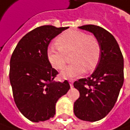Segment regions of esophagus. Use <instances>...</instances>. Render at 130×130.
Instances as JSON below:
<instances>
[{
    "instance_id": "obj_1",
    "label": "esophagus",
    "mask_w": 130,
    "mask_h": 130,
    "mask_svg": "<svg viewBox=\"0 0 130 130\" xmlns=\"http://www.w3.org/2000/svg\"><path fill=\"white\" fill-rule=\"evenodd\" d=\"M68 82H69V84H70V86L72 88L73 87V83H74V81H73V79H69L68 80Z\"/></svg>"
}]
</instances>
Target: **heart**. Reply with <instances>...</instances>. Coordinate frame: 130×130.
Segmentation results:
<instances>
[{
  "label": "heart",
  "mask_w": 130,
  "mask_h": 130,
  "mask_svg": "<svg viewBox=\"0 0 130 130\" xmlns=\"http://www.w3.org/2000/svg\"><path fill=\"white\" fill-rule=\"evenodd\" d=\"M56 45L47 48V56L54 68L62 70L67 63V55L73 52L72 65L62 72L65 78H74L83 74L86 69L94 70L100 58L101 47L98 39L79 30H68L56 40Z\"/></svg>",
  "instance_id": "obj_1"
}]
</instances>
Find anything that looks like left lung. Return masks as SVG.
<instances>
[{
    "label": "left lung",
    "instance_id": "obj_1",
    "mask_svg": "<svg viewBox=\"0 0 130 130\" xmlns=\"http://www.w3.org/2000/svg\"><path fill=\"white\" fill-rule=\"evenodd\" d=\"M79 28L93 33L101 47L93 74L74 83L79 91L74 105V115L80 120L94 122L106 117L117 101L124 83V57L116 39L107 30L92 24Z\"/></svg>",
    "mask_w": 130,
    "mask_h": 130
}]
</instances>
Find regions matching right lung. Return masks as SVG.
Here are the masks:
<instances>
[{
    "label": "right lung",
    "mask_w": 130,
    "mask_h": 130,
    "mask_svg": "<svg viewBox=\"0 0 130 130\" xmlns=\"http://www.w3.org/2000/svg\"><path fill=\"white\" fill-rule=\"evenodd\" d=\"M68 28L39 27L19 41L12 54L9 80L14 100L19 111L32 122L53 118L57 100L70 89L67 80L53 81L58 71L47 56L50 42Z\"/></svg>",
    "instance_id": "right-lung-1"
}]
</instances>
